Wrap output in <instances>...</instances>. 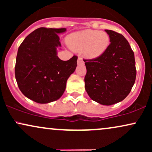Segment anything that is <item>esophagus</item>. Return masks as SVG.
<instances>
[{
	"mask_svg": "<svg viewBox=\"0 0 152 152\" xmlns=\"http://www.w3.org/2000/svg\"><path fill=\"white\" fill-rule=\"evenodd\" d=\"M77 64L78 65H83V64H84V62H83V59H82L81 57H78V58Z\"/></svg>",
	"mask_w": 152,
	"mask_h": 152,
	"instance_id": "esophagus-1",
	"label": "esophagus"
}]
</instances>
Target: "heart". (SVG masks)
<instances>
[{
	"mask_svg": "<svg viewBox=\"0 0 152 152\" xmlns=\"http://www.w3.org/2000/svg\"><path fill=\"white\" fill-rule=\"evenodd\" d=\"M66 42L71 49L83 51L86 58L95 59L102 56L108 49L110 38L104 31L86 29L69 35Z\"/></svg>",
	"mask_w": 152,
	"mask_h": 152,
	"instance_id": "b5f03b06",
	"label": "heart"
}]
</instances>
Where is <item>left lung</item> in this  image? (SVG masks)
<instances>
[{"label": "left lung", "instance_id": "obj_1", "mask_svg": "<svg viewBox=\"0 0 152 152\" xmlns=\"http://www.w3.org/2000/svg\"><path fill=\"white\" fill-rule=\"evenodd\" d=\"M109 34V48L102 56L83 60L86 68L85 89L94 102L110 106L123 101L136 79L135 58L129 43L123 35L105 30Z\"/></svg>", "mask_w": 152, "mask_h": 152}]
</instances>
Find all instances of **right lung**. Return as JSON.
Masks as SVG:
<instances>
[{
    "instance_id": "right-lung-1",
    "label": "right lung",
    "mask_w": 152,
    "mask_h": 152,
    "mask_svg": "<svg viewBox=\"0 0 152 152\" xmlns=\"http://www.w3.org/2000/svg\"><path fill=\"white\" fill-rule=\"evenodd\" d=\"M66 28H40L31 33L19 46L15 76L25 96L39 104L60 99L68 78L75 71L78 57L62 61L57 56L61 47L58 35Z\"/></svg>"
}]
</instances>
